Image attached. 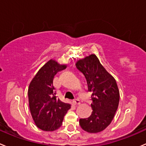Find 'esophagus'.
Wrapping results in <instances>:
<instances>
[{"label": "esophagus", "instance_id": "34e87169", "mask_svg": "<svg viewBox=\"0 0 146 146\" xmlns=\"http://www.w3.org/2000/svg\"><path fill=\"white\" fill-rule=\"evenodd\" d=\"M73 103H74L75 105H78V104H80V100H79L78 98H76V99H75L74 100H73Z\"/></svg>", "mask_w": 146, "mask_h": 146}]
</instances>
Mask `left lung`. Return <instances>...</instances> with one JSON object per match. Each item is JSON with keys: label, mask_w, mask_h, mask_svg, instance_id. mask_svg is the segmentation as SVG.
I'll list each match as a JSON object with an SVG mask.
<instances>
[{"label": "left lung", "mask_w": 146, "mask_h": 146, "mask_svg": "<svg viewBox=\"0 0 146 146\" xmlns=\"http://www.w3.org/2000/svg\"><path fill=\"white\" fill-rule=\"evenodd\" d=\"M76 66L86 78L93 101L91 115L80 118L79 123L87 132H100L110 125L118 109L120 94L116 81L95 54L79 60Z\"/></svg>", "instance_id": "1"}]
</instances>
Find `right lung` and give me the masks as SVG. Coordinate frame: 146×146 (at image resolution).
I'll return each instance as SVG.
<instances>
[{
  "instance_id": "1",
  "label": "right lung",
  "mask_w": 146,
  "mask_h": 146,
  "mask_svg": "<svg viewBox=\"0 0 146 146\" xmlns=\"http://www.w3.org/2000/svg\"><path fill=\"white\" fill-rule=\"evenodd\" d=\"M66 68L56 60H50L31 80L28 88V101L31 115L38 128L53 131L60 128L70 105L56 96L53 81L54 76Z\"/></svg>"
}]
</instances>
